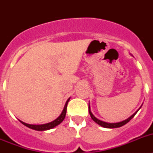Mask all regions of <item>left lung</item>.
Here are the masks:
<instances>
[{
	"mask_svg": "<svg viewBox=\"0 0 153 153\" xmlns=\"http://www.w3.org/2000/svg\"><path fill=\"white\" fill-rule=\"evenodd\" d=\"M139 109H138L137 111H136L134 114L132 115V116H131L129 118H128L127 120H124V121H122V122H120V123H108L102 122V121H101V120H98V119L96 118V117L93 115V113H91V111H90V105H89V113H90V117H91L92 120H93L95 123H97V124H99L100 126H101L105 127V128H110V129H112V128H118V127H121V126H123L125 125V124H126L127 123L129 122V121H130V120H132L133 117H134V116L136 114V113L139 111Z\"/></svg>",
	"mask_w": 153,
	"mask_h": 153,
	"instance_id": "obj_1",
	"label": "left lung"
}]
</instances>
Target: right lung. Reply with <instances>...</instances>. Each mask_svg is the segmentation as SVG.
<instances>
[{"mask_svg":"<svg viewBox=\"0 0 153 153\" xmlns=\"http://www.w3.org/2000/svg\"><path fill=\"white\" fill-rule=\"evenodd\" d=\"M69 100H70V98L67 100V102H66V104H65L63 112H62L61 114L60 115V117H58L57 119H56L55 120H53V122L49 123L43 124V125H30V124L25 123L21 122V123L22 124H24V126H26L30 128V129H35V130H37V131H44V130H47V129H52V128H53V127L56 126L57 125H59L60 123H61L63 122V120H64L65 117H66V113H67V103H68Z\"/></svg>","mask_w":153,"mask_h":153,"instance_id":"add662e5","label":"right lung"}]
</instances>
